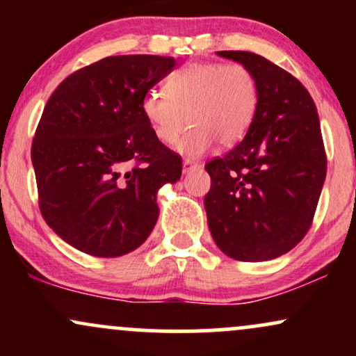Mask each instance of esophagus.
I'll use <instances>...</instances> for the list:
<instances>
[{"instance_id":"obj_1","label":"esophagus","mask_w":356,"mask_h":356,"mask_svg":"<svg viewBox=\"0 0 356 356\" xmlns=\"http://www.w3.org/2000/svg\"><path fill=\"white\" fill-rule=\"evenodd\" d=\"M195 169H199V164H195V162L189 161V159H186V161L182 162V172L184 174L191 172V170H195Z\"/></svg>"}]
</instances>
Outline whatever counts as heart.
I'll use <instances>...</instances> for the list:
<instances>
[{"mask_svg":"<svg viewBox=\"0 0 356 356\" xmlns=\"http://www.w3.org/2000/svg\"><path fill=\"white\" fill-rule=\"evenodd\" d=\"M167 93L150 90L142 99V113L154 136L172 144L187 117L192 127L177 142L189 157L206 154L216 140L232 145L246 136L252 124L259 88L254 73L241 63L194 61L167 79Z\"/></svg>","mask_w":356,"mask_h":356,"instance_id":"1","label":"heart"}]
</instances>
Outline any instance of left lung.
I'll list each match as a JSON object with an SVG mask.
<instances>
[{"instance_id":"1","label":"left lung","mask_w":356,"mask_h":356,"mask_svg":"<svg viewBox=\"0 0 356 356\" xmlns=\"http://www.w3.org/2000/svg\"><path fill=\"white\" fill-rule=\"evenodd\" d=\"M254 73L257 108L246 137L206 164L212 239L238 261H269L305 238L326 177L316 105L303 85L251 51H218Z\"/></svg>"}]
</instances>
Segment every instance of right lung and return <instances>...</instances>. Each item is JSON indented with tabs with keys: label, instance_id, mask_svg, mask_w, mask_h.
Here are the masks:
<instances>
[{
	"label": "right lung",
	"instance_id": "1",
	"mask_svg": "<svg viewBox=\"0 0 356 356\" xmlns=\"http://www.w3.org/2000/svg\"><path fill=\"white\" fill-rule=\"evenodd\" d=\"M175 60L120 55L72 73L51 93L31 145L40 211L65 243L117 257L145 243L157 192L182 159L154 136L142 99Z\"/></svg>",
	"mask_w": 356,
	"mask_h": 356
}]
</instances>
